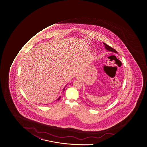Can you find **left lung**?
Wrapping results in <instances>:
<instances>
[{
    "instance_id": "left-lung-1",
    "label": "left lung",
    "mask_w": 147,
    "mask_h": 147,
    "mask_svg": "<svg viewBox=\"0 0 147 147\" xmlns=\"http://www.w3.org/2000/svg\"><path fill=\"white\" fill-rule=\"evenodd\" d=\"M105 45V47L106 48V49L108 51H111V52H112L113 53H117L118 54L117 51H116L113 48H112V47H111V46H109L108 45H107L105 43H103Z\"/></svg>"
}]
</instances>
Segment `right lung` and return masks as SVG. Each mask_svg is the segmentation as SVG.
<instances>
[{
	"mask_svg": "<svg viewBox=\"0 0 147 147\" xmlns=\"http://www.w3.org/2000/svg\"><path fill=\"white\" fill-rule=\"evenodd\" d=\"M66 86V85L65 86H64V88H63V91H64V89H65V86ZM61 96H59V97L58 98V99H57L56 101H59V99H60V98H61ZM47 105V104H46V105Z\"/></svg>",
	"mask_w": 147,
	"mask_h": 147,
	"instance_id": "obj_1",
	"label": "right lung"
}]
</instances>
